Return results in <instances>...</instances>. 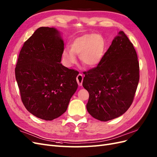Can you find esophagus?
Wrapping results in <instances>:
<instances>
[{"label":"esophagus","mask_w":157,"mask_h":157,"mask_svg":"<svg viewBox=\"0 0 157 157\" xmlns=\"http://www.w3.org/2000/svg\"><path fill=\"white\" fill-rule=\"evenodd\" d=\"M77 81L79 86H82V81H83V76L82 74H78L77 77Z\"/></svg>","instance_id":"34e87169"}]
</instances>
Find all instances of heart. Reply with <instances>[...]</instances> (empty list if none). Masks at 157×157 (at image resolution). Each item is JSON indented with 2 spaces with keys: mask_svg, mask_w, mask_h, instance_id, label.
Listing matches in <instances>:
<instances>
[{
  "mask_svg": "<svg viewBox=\"0 0 157 157\" xmlns=\"http://www.w3.org/2000/svg\"><path fill=\"white\" fill-rule=\"evenodd\" d=\"M105 49V41L101 35L87 34L76 39L70 45V50H63V57L66 63L71 65L76 62L75 54H77L83 64L94 67L101 61Z\"/></svg>",
  "mask_w": 157,
  "mask_h": 157,
  "instance_id": "b5f03b06",
  "label": "heart"
}]
</instances>
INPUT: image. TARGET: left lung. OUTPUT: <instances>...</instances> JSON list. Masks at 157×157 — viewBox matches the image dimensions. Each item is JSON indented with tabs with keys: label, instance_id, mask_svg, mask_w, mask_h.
<instances>
[{
	"label": "left lung",
	"instance_id": "obj_1",
	"mask_svg": "<svg viewBox=\"0 0 157 157\" xmlns=\"http://www.w3.org/2000/svg\"><path fill=\"white\" fill-rule=\"evenodd\" d=\"M139 73L136 50L120 31L97 67L84 73L82 86L89 93L90 115L104 122L123 115L134 100Z\"/></svg>",
	"mask_w": 157,
	"mask_h": 157
}]
</instances>
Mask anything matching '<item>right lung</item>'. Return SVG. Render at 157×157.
I'll return each instance as SVG.
<instances>
[{
    "mask_svg": "<svg viewBox=\"0 0 157 157\" xmlns=\"http://www.w3.org/2000/svg\"><path fill=\"white\" fill-rule=\"evenodd\" d=\"M63 49L60 32L41 27L19 54L15 74L22 102L42 120L52 121L63 114L78 88V71L60 63Z\"/></svg>",
    "mask_w": 157,
    "mask_h": 157,
    "instance_id": "right-lung-1",
    "label": "right lung"
}]
</instances>
